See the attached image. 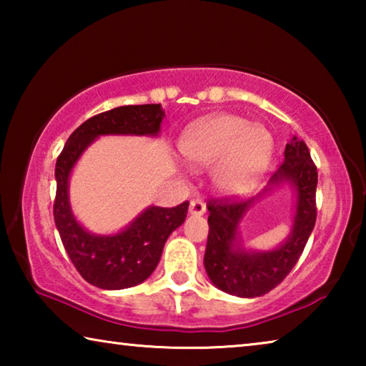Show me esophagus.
I'll use <instances>...</instances> for the list:
<instances>
[{
	"label": "esophagus",
	"instance_id": "1",
	"mask_svg": "<svg viewBox=\"0 0 366 366\" xmlns=\"http://www.w3.org/2000/svg\"><path fill=\"white\" fill-rule=\"evenodd\" d=\"M207 212V205L203 203L202 200H192L190 205H189V213L190 214H195V216H200Z\"/></svg>",
	"mask_w": 366,
	"mask_h": 366
}]
</instances>
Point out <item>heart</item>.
Masks as SVG:
<instances>
[{
  "label": "heart",
  "instance_id": "b5f03b06",
  "mask_svg": "<svg viewBox=\"0 0 366 366\" xmlns=\"http://www.w3.org/2000/svg\"><path fill=\"white\" fill-rule=\"evenodd\" d=\"M184 158L213 171L214 187L239 195L250 190L271 158V139L263 129L234 114H216L192 126L181 140Z\"/></svg>",
  "mask_w": 366,
  "mask_h": 366
}]
</instances>
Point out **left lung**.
I'll return each instance as SVG.
<instances>
[{
    "instance_id": "obj_1",
    "label": "left lung",
    "mask_w": 366,
    "mask_h": 366,
    "mask_svg": "<svg viewBox=\"0 0 366 366\" xmlns=\"http://www.w3.org/2000/svg\"><path fill=\"white\" fill-rule=\"evenodd\" d=\"M281 183L296 190L295 224L287 242L268 252L245 251L237 234L239 219L262 194L242 202L235 198L208 202L209 231L203 263L208 277L222 292L245 299L268 294L299 262L317 221L318 172L307 144L297 137L286 145L282 164L263 193Z\"/></svg>"
}]
</instances>
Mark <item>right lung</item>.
<instances>
[{"instance_id":"right-lung-1","label":"right lung","mask_w":366,"mask_h":366,"mask_svg":"<svg viewBox=\"0 0 366 366\" xmlns=\"http://www.w3.org/2000/svg\"><path fill=\"white\" fill-rule=\"evenodd\" d=\"M163 117L161 104H129L104 111L80 124L58 157L54 169V222L72 264L92 286L119 290L144 282L159 263L171 232L184 222L189 202L174 208L150 207L124 231L113 235H97L86 231L74 218L67 194L71 171L85 148L100 135L154 137L159 134Z\"/></svg>"}]
</instances>
